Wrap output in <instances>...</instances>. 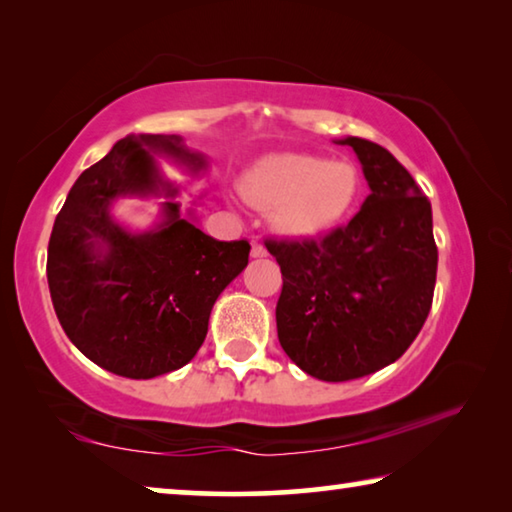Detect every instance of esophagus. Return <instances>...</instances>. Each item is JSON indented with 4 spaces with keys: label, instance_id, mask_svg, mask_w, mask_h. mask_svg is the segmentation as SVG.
<instances>
[{
    "label": "esophagus",
    "instance_id": "esophagus-1",
    "mask_svg": "<svg viewBox=\"0 0 512 512\" xmlns=\"http://www.w3.org/2000/svg\"><path fill=\"white\" fill-rule=\"evenodd\" d=\"M268 253H266V248L259 244V241H253V244H250V257H255V259H259V257H266Z\"/></svg>",
    "mask_w": 512,
    "mask_h": 512
}]
</instances>
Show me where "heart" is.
<instances>
[{"mask_svg":"<svg viewBox=\"0 0 512 512\" xmlns=\"http://www.w3.org/2000/svg\"><path fill=\"white\" fill-rule=\"evenodd\" d=\"M250 203L277 207L275 221L293 237H318L350 214L359 194V171L305 153L259 160L241 180Z\"/></svg>","mask_w":512,"mask_h":512,"instance_id":"1","label":"heart"}]
</instances>
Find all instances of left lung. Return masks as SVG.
Masks as SVG:
<instances>
[{
  "mask_svg": "<svg viewBox=\"0 0 512 512\" xmlns=\"http://www.w3.org/2000/svg\"><path fill=\"white\" fill-rule=\"evenodd\" d=\"M370 194L323 239L266 241L282 271L277 339L323 381L372 375L402 357L429 316L438 248L431 203L384 146L343 137Z\"/></svg>",
  "mask_w": 512,
  "mask_h": 512,
  "instance_id": "obj_1",
  "label": "left lung"
}]
</instances>
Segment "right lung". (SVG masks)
Returning <instances> with one entry per match:
<instances>
[{
	"label": "right lung",
	"mask_w": 512,
	"mask_h": 512,
	"mask_svg": "<svg viewBox=\"0 0 512 512\" xmlns=\"http://www.w3.org/2000/svg\"><path fill=\"white\" fill-rule=\"evenodd\" d=\"M155 155L194 176L207 169L180 135L124 137L69 189L47 253L51 302L69 341L128 379L167 375L194 359L216 298L250 253L246 239L216 241L183 216L178 187ZM119 197H162L159 223L126 229L111 216Z\"/></svg>",
	"instance_id": "obj_1"
}]
</instances>
